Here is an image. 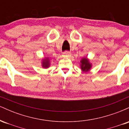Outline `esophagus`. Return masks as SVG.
Here are the masks:
<instances>
[{
  "label": "esophagus",
  "instance_id": "esophagus-1",
  "mask_svg": "<svg viewBox=\"0 0 129 129\" xmlns=\"http://www.w3.org/2000/svg\"><path fill=\"white\" fill-rule=\"evenodd\" d=\"M63 56L66 57H70L71 56V53L69 51H65V52L63 53Z\"/></svg>",
  "mask_w": 129,
  "mask_h": 129
}]
</instances>
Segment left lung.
<instances>
[{
  "instance_id": "obj_1",
  "label": "left lung",
  "mask_w": 129,
  "mask_h": 129,
  "mask_svg": "<svg viewBox=\"0 0 129 129\" xmlns=\"http://www.w3.org/2000/svg\"><path fill=\"white\" fill-rule=\"evenodd\" d=\"M80 66L82 72H87L91 69L92 65L88 59H87V57H84L80 61Z\"/></svg>"
}]
</instances>
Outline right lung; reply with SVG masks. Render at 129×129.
<instances>
[{
	"mask_svg": "<svg viewBox=\"0 0 129 129\" xmlns=\"http://www.w3.org/2000/svg\"><path fill=\"white\" fill-rule=\"evenodd\" d=\"M42 67L44 69H47L50 66V58L48 57H45L42 60Z\"/></svg>",
	"mask_w": 129,
	"mask_h": 129,
	"instance_id": "obj_1",
	"label": "right lung"
}]
</instances>
